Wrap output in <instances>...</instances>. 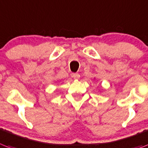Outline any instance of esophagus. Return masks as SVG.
Listing matches in <instances>:
<instances>
[{
  "label": "esophagus",
  "mask_w": 148,
  "mask_h": 148,
  "mask_svg": "<svg viewBox=\"0 0 148 148\" xmlns=\"http://www.w3.org/2000/svg\"><path fill=\"white\" fill-rule=\"evenodd\" d=\"M72 77H73L74 79H75V80H78V79H79L80 75H79V74H78V73H73V74H72Z\"/></svg>",
  "instance_id": "esophagus-1"
}]
</instances>
